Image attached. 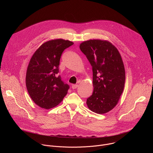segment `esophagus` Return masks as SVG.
<instances>
[{"label":"esophagus","instance_id":"34e87169","mask_svg":"<svg viewBox=\"0 0 153 153\" xmlns=\"http://www.w3.org/2000/svg\"><path fill=\"white\" fill-rule=\"evenodd\" d=\"M77 86H78V85H77V84H74V85H72L71 88H72L73 89H76V88H77Z\"/></svg>","mask_w":153,"mask_h":153}]
</instances>
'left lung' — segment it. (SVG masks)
Returning <instances> with one entry per match:
<instances>
[{"instance_id":"1","label":"left lung","mask_w":153,"mask_h":153,"mask_svg":"<svg viewBox=\"0 0 153 153\" xmlns=\"http://www.w3.org/2000/svg\"><path fill=\"white\" fill-rule=\"evenodd\" d=\"M93 70V94L86 99L90 110L97 114L111 111L123 91L125 71L117 49L110 42L90 40L80 45Z\"/></svg>"}]
</instances>
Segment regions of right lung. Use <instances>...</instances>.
Masks as SVG:
<instances>
[{"label": "right lung", "mask_w": 153, "mask_h": 153, "mask_svg": "<svg viewBox=\"0 0 153 153\" xmlns=\"http://www.w3.org/2000/svg\"><path fill=\"white\" fill-rule=\"evenodd\" d=\"M74 43L62 39L43 44L33 55L26 74V86L34 102L50 109L57 106L67 95L70 86L60 75L59 66L63 51Z\"/></svg>", "instance_id": "obj_1"}]
</instances>
